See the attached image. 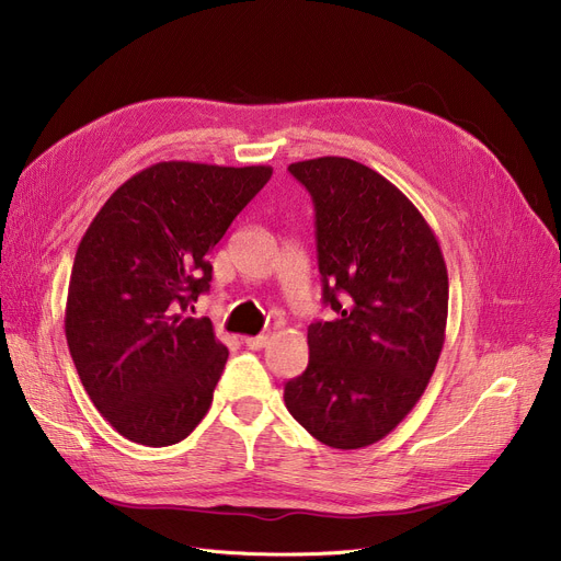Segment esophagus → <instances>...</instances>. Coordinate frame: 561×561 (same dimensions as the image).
<instances>
[{"mask_svg": "<svg viewBox=\"0 0 561 561\" xmlns=\"http://www.w3.org/2000/svg\"><path fill=\"white\" fill-rule=\"evenodd\" d=\"M244 344L249 346V350H253V352L264 350V346L270 344V335H251V337H244Z\"/></svg>", "mask_w": 561, "mask_h": 561, "instance_id": "obj_1", "label": "esophagus"}]
</instances>
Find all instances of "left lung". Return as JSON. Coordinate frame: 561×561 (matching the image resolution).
Returning a JSON list of instances; mask_svg holds the SVG:
<instances>
[{"label":"left lung","instance_id":"1","mask_svg":"<svg viewBox=\"0 0 561 561\" xmlns=\"http://www.w3.org/2000/svg\"><path fill=\"white\" fill-rule=\"evenodd\" d=\"M312 196L317 264L333 322L308 327L310 360L285 383V407L335 449L388 436L430 383L447 324L438 239L417 207L346 157L287 167Z\"/></svg>","mask_w":561,"mask_h":561}]
</instances>
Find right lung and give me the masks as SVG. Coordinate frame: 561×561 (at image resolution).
Instances as JSON below:
<instances>
[{
  "label": "right lung",
  "mask_w": 561,
  "mask_h": 561,
  "mask_svg": "<svg viewBox=\"0 0 561 561\" xmlns=\"http://www.w3.org/2000/svg\"><path fill=\"white\" fill-rule=\"evenodd\" d=\"M272 167L159 162L102 205L79 242L66 340L91 402L148 447L175 445L205 417L228 350L207 317L215 249Z\"/></svg>",
  "instance_id": "1"
}]
</instances>
